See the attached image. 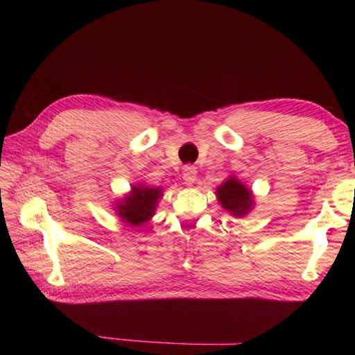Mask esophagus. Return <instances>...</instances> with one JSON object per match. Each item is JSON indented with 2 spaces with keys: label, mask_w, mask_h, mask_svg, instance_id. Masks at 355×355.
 Wrapping results in <instances>:
<instances>
[{
  "label": "esophagus",
  "mask_w": 355,
  "mask_h": 355,
  "mask_svg": "<svg viewBox=\"0 0 355 355\" xmlns=\"http://www.w3.org/2000/svg\"><path fill=\"white\" fill-rule=\"evenodd\" d=\"M183 180L186 186H192L197 180V169L192 168V166H184L183 168Z\"/></svg>",
  "instance_id": "esophagus-1"
}]
</instances>
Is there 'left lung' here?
<instances>
[{
	"label": "left lung",
	"mask_w": 355,
	"mask_h": 355,
	"mask_svg": "<svg viewBox=\"0 0 355 355\" xmlns=\"http://www.w3.org/2000/svg\"><path fill=\"white\" fill-rule=\"evenodd\" d=\"M216 198L233 216H244L253 207L252 191L235 177H229L221 186H218Z\"/></svg>",
	"instance_id": "1"
}]
</instances>
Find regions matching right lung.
<instances>
[{"label":"right lung","mask_w":355,"mask_h":355,"mask_svg":"<svg viewBox=\"0 0 355 355\" xmlns=\"http://www.w3.org/2000/svg\"><path fill=\"white\" fill-rule=\"evenodd\" d=\"M162 192V187L132 186L131 192L117 202L116 212L126 224L139 227L154 216L157 202L163 197Z\"/></svg>","instance_id":"add662e5"}]
</instances>
